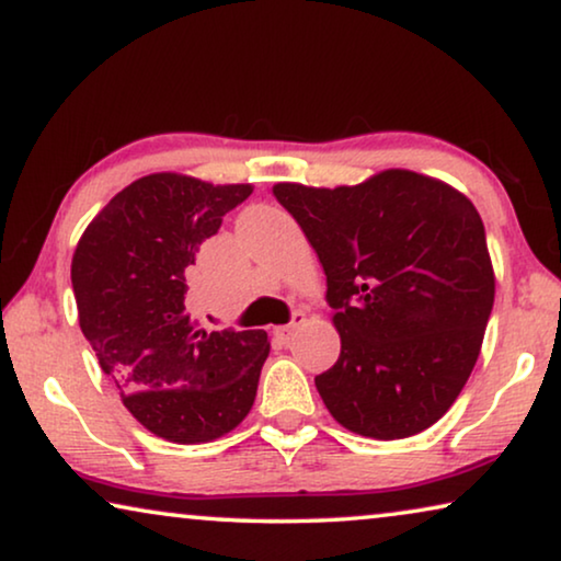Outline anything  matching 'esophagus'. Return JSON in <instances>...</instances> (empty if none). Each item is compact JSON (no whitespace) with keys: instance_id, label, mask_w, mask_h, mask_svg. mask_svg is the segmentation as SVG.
Returning <instances> with one entry per match:
<instances>
[{"instance_id":"34e87169","label":"esophagus","mask_w":561,"mask_h":561,"mask_svg":"<svg viewBox=\"0 0 561 561\" xmlns=\"http://www.w3.org/2000/svg\"><path fill=\"white\" fill-rule=\"evenodd\" d=\"M305 320H307V314H305L302 310H297L295 314H291L289 325H282V328L274 330V335H277V341H279L282 345H289L291 335H295V330H297L299 325H305Z\"/></svg>"}]
</instances>
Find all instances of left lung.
<instances>
[{"label": "left lung", "instance_id": "1", "mask_svg": "<svg viewBox=\"0 0 561 561\" xmlns=\"http://www.w3.org/2000/svg\"><path fill=\"white\" fill-rule=\"evenodd\" d=\"M328 277L341 356L314 376L345 430L404 439L435 424L480 356L495 277L476 205L442 180L383 170L360 185L277 183Z\"/></svg>", "mask_w": 561, "mask_h": 561}]
</instances>
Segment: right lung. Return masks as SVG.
I'll list each match as a JSON object with an SVG mask.
<instances>
[{
    "mask_svg": "<svg viewBox=\"0 0 561 561\" xmlns=\"http://www.w3.org/2000/svg\"><path fill=\"white\" fill-rule=\"evenodd\" d=\"M251 185L154 172L116 193L78 241V322L124 407L152 435L201 445L239 427L270 356L264 330H208L185 310L187 266Z\"/></svg>",
    "mask_w": 561,
    "mask_h": 561,
    "instance_id": "right-lung-1",
    "label": "right lung"
}]
</instances>
